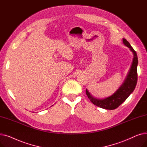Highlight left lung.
<instances>
[{
    "mask_svg": "<svg viewBox=\"0 0 147 147\" xmlns=\"http://www.w3.org/2000/svg\"><path fill=\"white\" fill-rule=\"evenodd\" d=\"M123 42L134 53V59L132 66L124 83L112 96L104 99H99L93 97L88 90L86 89V94L90 102L104 109L114 110L117 109L123 102L125 101L129 96L132 93L137 83V65L138 60L136 52L125 38H123Z\"/></svg>",
    "mask_w": 147,
    "mask_h": 147,
    "instance_id": "left-lung-1",
    "label": "left lung"
}]
</instances>
